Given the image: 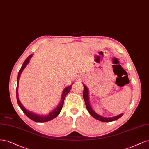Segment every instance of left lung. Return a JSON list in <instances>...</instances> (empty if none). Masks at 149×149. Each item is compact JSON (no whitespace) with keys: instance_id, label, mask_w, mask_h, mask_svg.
Returning <instances> with one entry per match:
<instances>
[{"instance_id":"8db88e82","label":"left lung","mask_w":149,"mask_h":149,"mask_svg":"<svg viewBox=\"0 0 149 149\" xmlns=\"http://www.w3.org/2000/svg\"><path fill=\"white\" fill-rule=\"evenodd\" d=\"M84 88L83 97H84V101H85L86 107H87V109L89 113L91 114V116H93L96 119L99 120V121H102V122L113 121H115V120H117L118 119L120 118L123 116V114H121L119 115H118V116H114V117H113V118H104V117H103V116H100V115H98V114L96 113L92 109V108H91L90 103H89L88 89H87V87H86V86L85 85H84Z\"/></svg>"}]
</instances>
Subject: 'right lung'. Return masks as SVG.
Returning <instances> with one entry per match:
<instances>
[{"label": "right lung", "instance_id": "obj_1", "mask_svg": "<svg viewBox=\"0 0 149 149\" xmlns=\"http://www.w3.org/2000/svg\"><path fill=\"white\" fill-rule=\"evenodd\" d=\"M33 56L32 54L28 56L26 59L24 61L23 64L22 66V68L19 71L18 74V77H17V90H16V95H17V103L19 105V107H20V108L22 109V110L23 111V112L25 113L26 116L29 118L30 119L33 120V121H35V122H40V123H42V122H47V121H51V120L53 119L54 118H56L57 116H58L59 114L60 113L62 106H63V104H64V99L65 96L68 95V93L70 92V90L71 89L72 87V85L69 86V87H66L64 90V92L63 93H62V99H61V102L59 103V104L57 106L54 110H53L52 112H51L49 114H47V116H42V115H38V114H36L33 113H31L29 111H28L26 109H25L24 108V107L22 104V103H20V100L18 99V81H19V79H20V75L22 72V71L23 70L24 68H25L26 66V65L28 64V62L30 61V59H31V57Z\"/></svg>", "mask_w": 149, "mask_h": 149}]
</instances>
